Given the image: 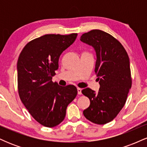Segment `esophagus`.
<instances>
[{
	"label": "esophagus",
	"mask_w": 147,
	"mask_h": 147,
	"mask_svg": "<svg viewBox=\"0 0 147 147\" xmlns=\"http://www.w3.org/2000/svg\"><path fill=\"white\" fill-rule=\"evenodd\" d=\"M82 88H77V93L79 94V95H81L82 94Z\"/></svg>",
	"instance_id": "34e87169"
}]
</instances>
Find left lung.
<instances>
[{"label": "left lung", "mask_w": 147, "mask_h": 147, "mask_svg": "<svg viewBox=\"0 0 147 147\" xmlns=\"http://www.w3.org/2000/svg\"><path fill=\"white\" fill-rule=\"evenodd\" d=\"M80 41L95 50V72L100 85L97 93L89 88L82 90L83 95L90 101L89 107L84 111V115L95 124H105L122 110L131 88L129 56L117 39L102 30L84 33Z\"/></svg>", "instance_id": "left-lung-1"}]
</instances>
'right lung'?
<instances>
[{
	"label": "right lung",
	"instance_id": "obj_1",
	"mask_svg": "<svg viewBox=\"0 0 147 147\" xmlns=\"http://www.w3.org/2000/svg\"><path fill=\"white\" fill-rule=\"evenodd\" d=\"M77 34H45L35 38L23 49L17 62L18 94L35 120L54 127L65 118L67 106L77 96V88L53 83L59 59L70 46Z\"/></svg>",
	"mask_w": 147,
	"mask_h": 147
}]
</instances>
